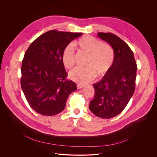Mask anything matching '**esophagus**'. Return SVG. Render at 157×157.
<instances>
[{"label":"esophagus","instance_id":"obj_1","mask_svg":"<svg viewBox=\"0 0 157 157\" xmlns=\"http://www.w3.org/2000/svg\"><path fill=\"white\" fill-rule=\"evenodd\" d=\"M84 86V85H83V84H77V87H78V89H81V88H82Z\"/></svg>","mask_w":157,"mask_h":157}]
</instances>
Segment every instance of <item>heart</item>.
Instances as JSON below:
<instances>
[{"label":"heart","instance_id":"b5f03b06","mask_svg":"<svg viewBox=\"0 0 157 157\" xmlns=\"http://www.w3.org/2000/svg\"><path fill=\"white\" fill-rule=\"evenodd\" d=\"M81 51L88 55L85 68H76L69 73L70 78L78 83L85 84L96 76L104 75L110 68L114 59V52L110 44L102 43L92 36H84L75 42ZM62 62L66 68H71L75 63V53L71 44L63 51Z\"/></svg>","mask_w":157,"mask_h":157}]
</instances>
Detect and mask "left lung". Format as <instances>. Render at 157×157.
<instances>
[{"label": "left lung", "mask_w": 157, "mask_h": 157, "mask_svg": "<svg viewBox=\"0 0 157 157\" xmlns=\"http://www.w3.org/2000/svg\"><path fill=\"white\" fill-rule=\"evenodd\" d=\"M114 52V59L109 70L98 82L93 84L94 99L89 109L102 119L116 117L128 103L135 91L137 63L128 44L111 33H98Z\"/></svg>", "instance_id": "1"}]
</instances>
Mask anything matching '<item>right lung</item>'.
<instances>
[{
  "instance_id": "obj_1",
  "label": "right lung",
  "mask_w": 157,
  "mask_h": 157,
  "mask_svg": "<svg viewBox=\"0 0 157 157\" xmlns=\"http://www.w3.org/2000/svg\"><path fill=\"white\" fill-rule=\"evenodd\" d=\"M82 35L50 30L38 36L26 51L21 68V87L30 107L37 113L52 116L62 112L76 84L66 79L62 62L64 50Z\"/></svg>"
}]
</instances>
